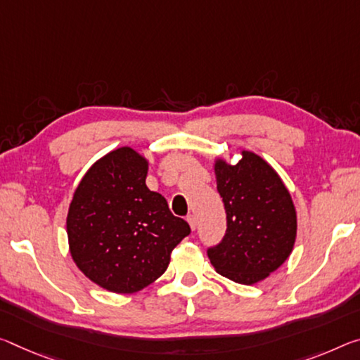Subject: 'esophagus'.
<instances>
[{
  "label": "esophagus",
  "instance_id": "1",
  "mask_svg": "<svg viewBox=\"0 0 360 360\" xmlns=\"http://www.w3.org/2000/svg\"><path fill=\"white\" fill-rule=\"evenodd\" d=\"M187 222H189V226H191V229L192 231H195V227H197V218L193 214H189L187 216Z\"/></svg>",
  "mask_w": 360,
  "mask_h": 360
}]
</instances>
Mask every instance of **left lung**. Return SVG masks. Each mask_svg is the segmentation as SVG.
Masks as SVG:
<instances>
[{
    "label": "left lung",
    "mask_w": 360,
    "mask_h": 360,
    "mask_svg": "<svg viewBox=\"0 0 360 360\" xmlns=\"http://www.w3.org/2000/svg\"><path fill=\"white\" fill-rule=\"evenodd\" d=\"M236 165L216 157V187L226 208L222 242L208 250L214 271L253 285L277 271L292 255L298 219L292 195L264 158L242 150Z\"/></svg>",
    "instance_id": "left-lung-1"
}]
</instances>
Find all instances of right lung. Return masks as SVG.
<instances>
[{
  "instance_id": "add662e5",
  "label": "right lung",
  "mask_w": 360,
  "mask_h": 360,
  "mask_svg": "<svg viewBox=\"0 0 360 360\" xmlns=\"http://www.w3.org/2000/svg\"><path fill=\"white\" fill-rule=\"evenodd\" d=\"M147 171L149 160L131 147L108 152L84 173L68 207L72 259L107 292L136 293L155 282L191 233L146 186Z\"/></svg>"
}]
</instances>
